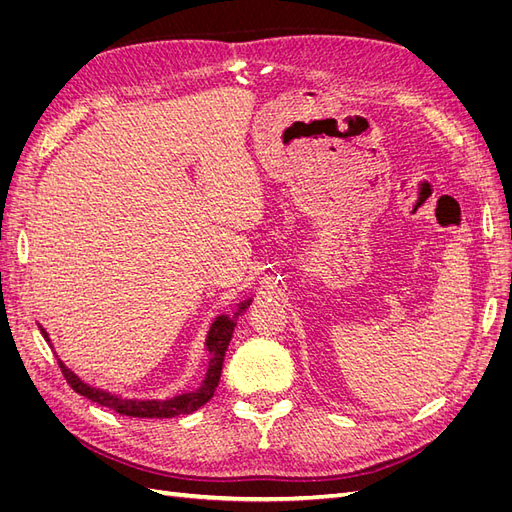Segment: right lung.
Wrapping results in <instances>:
<instances>
[{
    "mask_svg": "<svg viewBox=\"0 0 512 512\" xmlns=\"http://www.w3.org/2000/svg\"><path fill=\"white\" fill-rule=\"evenodd\" d=\"M250 303H252V299L241 301L237 305L235 316L220 314L218 318L211 322L207 339H205V348L209 352V367H207L205 380L200 382V386L194 391H185V393H179L175 397H166V399H128V397H121V395H115V393H108L104 389H96V386L83 382L79 376L74 374L72 369H68L64 365V361L57 359L59 367H61V374H64V378L68 380V384L72 386L76 393L91 399V401H96V404H100L104 408H111V410H115L117 414H123V416L173 418V416H181V414H192L200 406H205L207 401L213 397L215 389H218L222 365H224V354H226V348L230 344L232 331H235V327H237V318L245 312L247 305H250ZM40 331H42V337L46 339V342L51 344L49 333H46L42 327H40Z\"/></svg>",
    "mask_w": 512,
    "mask_h": 512,
    "instance_id": "add662e5",
    "label": "right lung"
}]
</instances>
